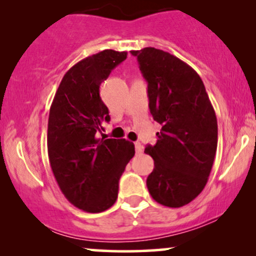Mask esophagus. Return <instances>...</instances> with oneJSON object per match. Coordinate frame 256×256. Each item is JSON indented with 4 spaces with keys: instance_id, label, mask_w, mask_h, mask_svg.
Instances as JSON below:
<instances>
[{
    "instance_id": "34e87169",
    "label": "esophagus",
    "mask_w": 256,
    "mask_h": 256,
    "mask_svg": "<svg viewBox=\"0 0 256 256\" xmlns=\"http://www.w3.org/2000/svg\"><path fill=\"white\" fill-rule=\"evenodd\" d=\"M134 149H136L137 154H140L143 152V146L140 142H134Z\"/></svg>"
}]
</instances>
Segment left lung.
<instances>
[{
	"mask_svg": "<svg viewBox=\"0 0 256 256\" xmlns=\"http://www.w3.org/2000/svg\"><path fill=\"white\" fill-rule=\"evenodd\" d=\"M148 83L149 110L161 125L154 160L146 178L149 194L166 207H183L204 190L218 146L216 112L200 78L189 64L155 48L132 50Z\"/></svg>",
	"mask_w": 256,
	"mask_h": 256,
	"instance_id": "8db88e82",
	"label": "left lung"
}]
</instances>
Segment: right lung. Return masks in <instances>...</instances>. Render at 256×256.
Wrapping results in <instances>:
<instances>
[{"label": "right lung", "instance_id": "1", "mask_svg": "<svg viewBox=\"0 0 256 256\" xmlns=\"http://www.w3.org/2000/svg\"><path fill=\"white\" fill-rule=\"evenodd\" d=\"M126 56L106 49L79 61L64 76L49 112L52 171L64 198L85 212H104L116 204L119 179L134 155L132 142L96 137L110 120L100 85Z\"/></svg>", "mask_w": 256, "mask_h": 256}]
</instances>
